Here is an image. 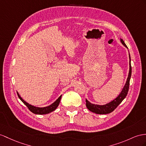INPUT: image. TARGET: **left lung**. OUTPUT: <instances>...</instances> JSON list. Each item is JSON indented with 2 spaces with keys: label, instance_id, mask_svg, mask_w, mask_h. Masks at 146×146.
I'll return each instance as SVG.
<instances>
[{
  "label": "left lung",
  "instance_id": "8db88e82",
  "mask_svg": "<svg viewBox=\"0 0 146 146\" xmlns=\"http://www.w3.org/2000/svg\"><path fill=\"white\" fill-rule=\"evenodd\" d=\"M121 42L122 44L128 48V47L126 46L125 42L123 41L122 39H120ZM129 73L128 78H127V80L126 81V83L123 87L122 91H121L120 94H119L117 98H115L114 100H112L110 102L105 104V105H98V104H94L91 103L87 99H86V106L88 108V109L90 110L91 111L93 112V113H95L97 114H107L110 113L111 111H113L116 108H117L119 104H120L123 99H124L126 96L128 94V92L129 90V81L131 76V57L130 55L129 54Z\"/></svg>",
  "mask_w": 146,
  "mask_h": 146
}]
</instances>
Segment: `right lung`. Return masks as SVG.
<instances>
[{
    "label": "right lung",
    "mask_w": 146,
    "mask_h": 146,
    "mask_svg": "<svg viewBox=\"0 0 146 146\" xmlns=\"http://www.w3.org/2000/svg\"><path fill=\"white\" fill-rule=\"evenodd\" d=\"M17 94H18V98H19L21 101L24 103L25 105L28 108V109L31 112H33V113L37 114V115L47 114V113H50V112H52V111H54L58 106L60 102L61 98H62V95H61L60 96L59 98L57 100H56L54 103H52L50 106H48L47 107H37L35 106H33L32 105H30L29 104L25 101V100L21 98V96L19 95V94H18V92H17Z\"/></svg>",
    "instance_id": "add662e5"
}]
</instances>
